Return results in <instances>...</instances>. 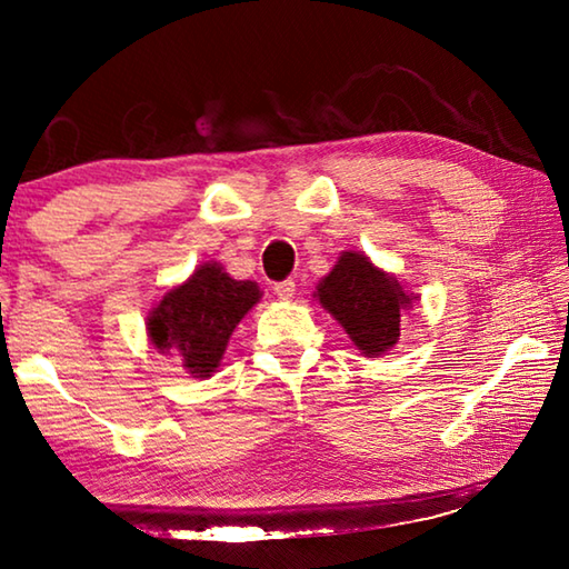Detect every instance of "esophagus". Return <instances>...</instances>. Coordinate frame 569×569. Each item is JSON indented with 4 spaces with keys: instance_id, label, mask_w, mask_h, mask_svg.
<instances>
[{
    "instance_id": "obj_1",
    "label": "esophagus",
    "mask_w": 569,
    "mask_h": 569,
    "mask_svg": "<svg viewBox=\"0 0 569 569\" xmlns=\"http://www.w3.org/2000/svg\"><path fill=\"white\" fill-rule=\"evenodd\" d=\"M273 291H276L278 298H283V301H288V298H293V293H296V281H291V278H288V281H278L273 286Z\"/></svg>"
}]
</instances>
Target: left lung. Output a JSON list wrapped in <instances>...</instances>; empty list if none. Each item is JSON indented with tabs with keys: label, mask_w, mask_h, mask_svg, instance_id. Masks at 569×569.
Here are the masks:
<instances>
[{
	"label": "left lung",
	"mask_w": 569,
	"mask_h": 569,
	"mask_svg": "<svg viewBox=\"0 0 569 569\" xmlns=\"http://www.w3.org/2000/svg\"><path fill=\"white\" fill-rule=\"evenodd\" d=\"M316 296L366 356L397 343L401 311L411 303L397 278L379 271L363 253H343Z\"/></svg>",
	"instance_id": "obj_1"
}]
</instances>
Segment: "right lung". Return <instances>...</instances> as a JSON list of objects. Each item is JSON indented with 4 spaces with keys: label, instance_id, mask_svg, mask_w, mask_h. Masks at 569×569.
Returning a JSON list of instances; mask_svg holds the SVG:
<instances>
[{
    "label": "right lung",
    "instance_id": "add662e5",
    "mask_svg": "<svg viewBox=\"0 0 569 569\" xmlns=\"http://www.w3.org/2000/svg\"><path fill=\"white\" fill-rule=\"evenodd\" d=\"M261 291L253 281H236L218 263L200 266L188 283L172 288L152 308L148 333L156 349L180 356L196 377L218 369L230 333L253 308Z\"/></svg>",
    "mask_w": 569,
    "mask_h": 569
}]
</instances>
